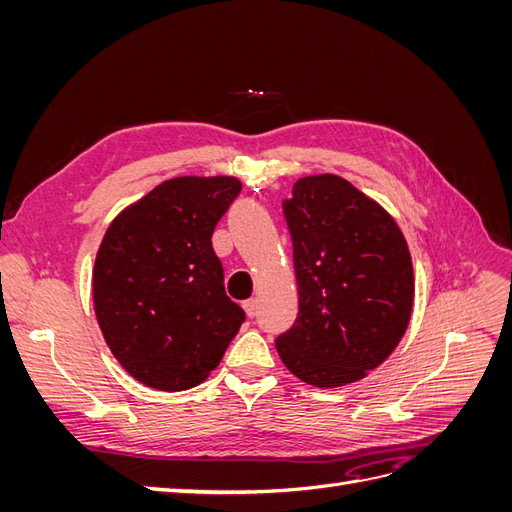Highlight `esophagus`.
<instances>
[{
    "label": "esophagus",
    "instance_id": "1",
    "mask_svg": "<svg viewBox=\"0 0 512 512\" xmlns=\"http://www.w3.org/2000/svg\"><path fill=\"white\" fill-rule=\"evenodd\" d=\"M243 309H245L247 316L254 318V316H256V309H258V299H247V301H243Z\"/></svg>",
    "mask_w": 512,
    "mask_h": 512
}]
</instances>
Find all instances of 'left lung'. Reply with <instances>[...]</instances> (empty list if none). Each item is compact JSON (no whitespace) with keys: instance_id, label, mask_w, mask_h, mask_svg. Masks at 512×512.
I'll use <instances>...</instances> for the list:
<instances>
[{"instance_id":"obj_1","label":"left lung","mask_w":512,"mask_h":512,"mask_svg":"<svg viewBox=\"0 0 512 512\" xmlns=\"http://www.w3.org/2000/svg\"><path fill=\"white\" fill-rule=\"evenodd\" d=\"M282 207L299 318L277 337V354L318 389L359 382L410 324L414 269L404 232L378 200L331 173L294 181Z\"/></svg>"}]
</instances>
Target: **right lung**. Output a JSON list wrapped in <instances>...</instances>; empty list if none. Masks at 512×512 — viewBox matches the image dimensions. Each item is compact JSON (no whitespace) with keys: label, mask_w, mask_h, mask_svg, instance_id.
Returning <instances> with one entry per match:
<instances>
[{"label":"right lung","mask_w":512,"mask_h":512,"mask_svg":"<svg viewBox=\"0 0 512 512\" xmlns=\"http://www.w3.org/2000/svg\"><path fill=\"white\" fill-rule=\"evenodd\" d=\"M239 190L230 175L166 179L104 232L91 273L96 320L119 365L149 389L205 382L241 329L211 245Z\"/></svg>","instance_id":"obj_1"}]
</instances>
